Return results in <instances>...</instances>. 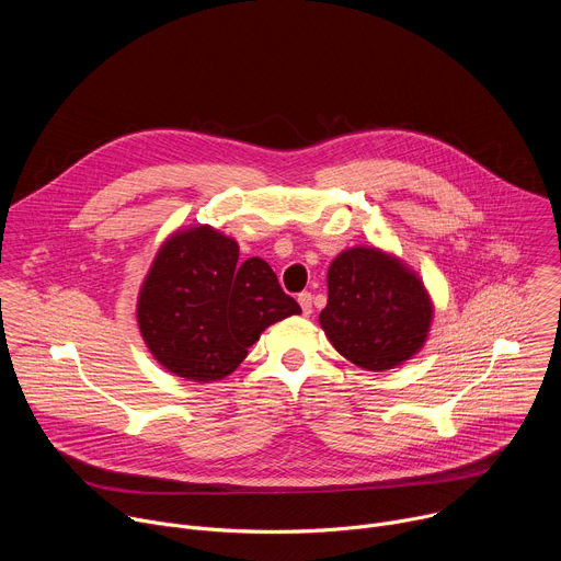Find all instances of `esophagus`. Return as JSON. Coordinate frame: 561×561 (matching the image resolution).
I'll return each instance as SVG.
<instances>
[{
  "instance_id": "obj_1",
  "label": "esophagus",
  "mask_w": 561,
  "mask_h": 561,
  "mask_svg": "<svg viewBox=\"0 0 561 561\" xmlns=\"http://www.w3.org/2000/svg\"><path fill=\"white\" fill-rule=\"evenodd\" d=\"M297 301H299L304 314H310V312H312V295H310V293H299V295H297Z\"/></svg>"
}]
</instances>
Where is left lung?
<instances>
[{"instance_id": "8db88e82", "label": "left lung", "mask_w": 561, "mask_h": 561, "mask_svg": "<svg viewBox=\"0 0 561 561\" xmlns=\"http://www.w3.org/2000/svg\"><path fill=\"white\" fill-rule=\"evenodd\" d=\"M433 304L402 262L377 249H351L329 268V304L319 324L331 344L366 370H388L426 342Z\"/></svg>"}]
</instances>
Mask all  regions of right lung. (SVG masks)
I'll return each mask as SVG.
<instances>
[{"mask_svg": "<svg viewBox=\"0 0 561 561\" xmlns=\"http://www.w3.org/2000/svg\"><path fill=\"white\" fill-rule=\"evenodd\" d=\"M301 312L273 268L239 260L234 239L210 226L173 234L141 286L137 322L154 359L193 381L230 375L262 331Z\"/></svg>", "mask_w": 561, "mask_h": 561, "instance_id": "right-lung-1", "label": "right lung"}]
</instances>
